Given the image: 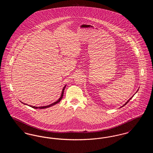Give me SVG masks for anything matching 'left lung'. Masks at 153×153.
<instances>
[{"mask_svg": "<svg viewBox=\"0 0 153 153\" xmlns=\"http://www.w3.org/2000/svg\"><path fill=\"white\" fill-rule=\"evenodd\" d=\"M131 98H130V99H129V100H128V101H127V102H126V104H124V105H126V104H127V102H129V101H130V99H131ZM123 105V106H124Z\"/></svg>", "mask_w": 153, "mask_h": 153, "instance_id": "obj_1", "label": "left lung"}]
</instances>
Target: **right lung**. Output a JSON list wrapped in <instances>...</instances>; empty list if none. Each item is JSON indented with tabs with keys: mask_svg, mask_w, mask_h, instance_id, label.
Wrapping results in <instances>:
<instances>
[{
	"mask_svg": "<svg viewBox=\"0 0 153 153\" xmlns=\"http://www.w3.org/2000/svg\"><path fill=\"white\" fill-rule=\"evenodd\" d=\"M66 85L63 88V89H62V94H61V97H59V99H58V100L57 101V102H53V103H52L51 104H50V105H46V106H43V107H35V106H32V105H29L30 107H32V108H35V109H36V108H39V109H44V108H48V107H51V106H53V105H55V104H56L57 103H58L59 102H60L61 100V99H62V97H63V95H64V89H65V88ZM24 104V103H23ZM26 104V105H27L26 104Z\"/></svg>",
	"mask_w": 153,
	"mask_h": 153,
	"instance_id": "right-lung-1",
	"label": "right lung"
}]
</instances>
